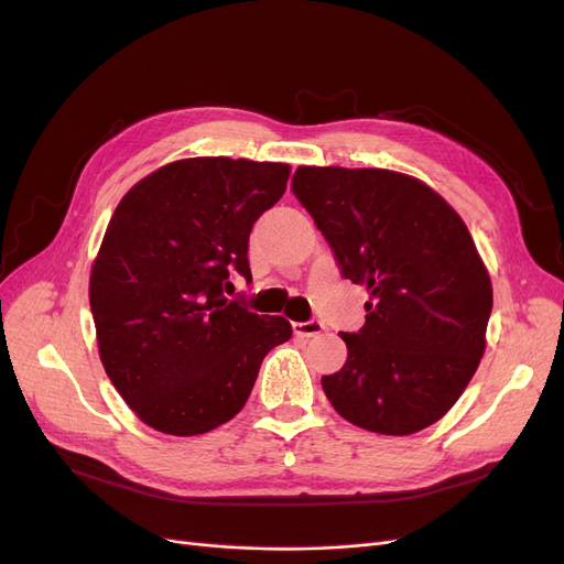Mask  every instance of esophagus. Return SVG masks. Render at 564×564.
<instances>
[{
	"mask_svg": "<svg viewBox=\"0 0 564 564\" xmlns=\"http://www.w3.org/2000/svg\"><path fill=\"white\" fill-rule=\"evenodd\" d=\"M324 329V324L319 319H308V322H294V334L301 338H311L317 336Z\"/></svg>",
	"mask_w": 564,
	"mask_h": 564,
	"instance_id": "34e87169",
	"label": "esophagus"
}]
</instances>
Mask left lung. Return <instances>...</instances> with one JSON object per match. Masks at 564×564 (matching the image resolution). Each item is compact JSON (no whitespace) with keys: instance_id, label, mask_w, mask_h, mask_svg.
I'll return each instance as SVG.
<instances>
[{"instance_id":"obj_1","label":"left lung","mask_w":564,"mask_h":564,"mask_svg":"<svg viewBox=\"0 0 564 564\" xmlns=\"http://www.w3.org/2000/svg\"><path fill=\"white\" fill-rule=\"evenodd\" d=\"M292 191L365 284V327L340 332L348 360L322 377L336 412L381 435L445 416L482 360L491 282L460 216L429 185L388 169L299 166Z\"/></svg>"}]
</instances>
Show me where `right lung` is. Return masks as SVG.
<instances>
[{"label":"right lung","instance_id":"obj_1","mask_svg":"<svg viewBox=\"0 0 564 564\" xmlns=\"http://www.w3.org/2000/svg\"><path fill=\"white\" fill-rule=\"evenodd\" d=\"M289 164L172 162L117 204L89 282L100 362L150 429L202 435L245 406L263 357L292 338L280 315L226 299L251 280L249 232L275 204Z\"/></svg>","mask_w":564,"mask_h":564}]
</instances>
